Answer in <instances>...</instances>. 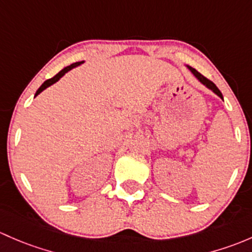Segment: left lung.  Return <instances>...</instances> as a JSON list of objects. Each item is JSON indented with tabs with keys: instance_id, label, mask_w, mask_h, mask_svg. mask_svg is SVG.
I'll use <instances>...</instances> for the list:
<instances>
[{
	"instance_id": "left-lung-1",
	"label": "left lung",
	"mask_w": 252,
	"mask_h": 252,
	"mask_svg": "<svg viewBox=\"0 0 252 252\" xmlns=\"http://www.w3.org/2000/svg\"><path fill=\"white\" fill-rule=\"evenodd\" d=\"M188 68H189V69H190V71H191V72H193V74H194V76H195V77H196V79H198V80H199V81H200V82H201V84H204V85H205V86H206L207 88H210V90H211V91H214V92H215V93H216V94H217V95H219V97H220V98H222V99H223V95H222L221 91H220V90H219V88H217V86H216V85H215V84H214V82H212V81H211V80L206 79V77H205V76H204V75H201V74H200V72H199V71H196V70H195V69L190 68V66H188Z\"/></svg>"
}]
</instances>
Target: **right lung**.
<instances>
[{
  "label": "right lung",
  "mask_w": 252,
  "mask_h": 252,
  "mask_svg": "<svg viewBox=\"0 0 252 252\" xmlns=\"http://www.w3.org/2000/svg\"><path fill=\"white\" fill-rule=\"evenodd\" d=\"M81 63H82V62H77V63H74V64H71V65L66 66V68H64L63 70H61V71H59L58 74L56 75V76H53V77H52V79H48V80H46V81L43 82L42 85H41V87L38 88L37 91H36V94H35V95H37L38 93H41V92H42V91H43V90H46V88H47L48 86H51V85H53L54 82H57V81H58V80L61 79V77L63 76L64 74H65V72H68L69 70H71L72 68H75V66L80 65V64H81Z\"/></svg>",
  "instance_id": "right-lung-1"
}]
</instances>
